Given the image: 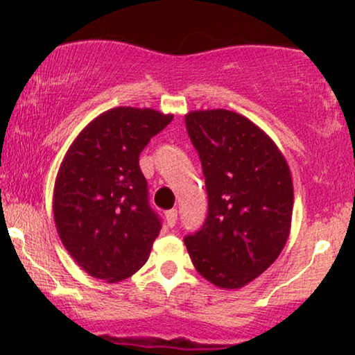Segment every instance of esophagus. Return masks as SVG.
<instances>
[{"label":"esophagus","instance_id":"1","mask_svg":"<svg viewBox=\"0 0 355 355\" xmlns=\"http://www.w3.org/2000/svg\"><path fill=\"white\" fill-rule=\"evenodd\" d=\"M164 216H166L168 226L173 227L174 225H176V221H178V210H176V208H171V210H168L166 213H164Z\"/></svg>","mask_w":355,"mask_h":355}]
</instances>
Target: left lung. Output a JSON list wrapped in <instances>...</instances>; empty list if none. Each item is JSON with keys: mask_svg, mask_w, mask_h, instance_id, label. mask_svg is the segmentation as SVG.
<instances>
[{"mask_svg": "<svg viewBox=\"0 0 355 355\" xmlns=\"http://www.w3.org/2000/svg\"><path fill=\"white\" fill-rule=\"evenodd\" d=\"M186 128L200 157L208 215L184 244L203 278L239 289L263 273L288 241L289 166L263 130L232 111H192Z\"/></svg>", "mask_w": 355, "mask_h": 355, "instance_id": "left-lung-1", "label": "left lung"}]
</instances>
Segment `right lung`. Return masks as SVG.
I'll return each instance as SVG.
<instances>
[{
    "label": "right lung",
    "instance_id": "right-lung-1",
    "mask_svg": "<svg viewBox=\"0 0 355 355\" xmlns=\"http://www.w3.org/2000/svg\"><path fill=\"white\" fill-rule=\"evenodd\" d=\"M171 121L150 108H113L85 125L62 159L53 197L56 230L94 278L125 279L148 259L162 218L148 203L139 157Z\"/></svg>",
    "mask_w": 355,
    "mask_h": 355
}]
</instances>
